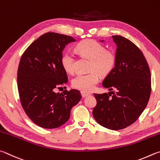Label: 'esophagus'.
Listing matches in <instances>:
<instances>
[{"label": "esophagus", "instance_id": "34e87169", "mask_svg": "<svg viewBox=\"0 0 160 160\" xmlns=\"http://www.w3.org/2000/svg\"><path fill=\"white\" fill-rule=\"evenodd\" d=\"M82 98H86V97H87V96H91V94L84 93V92H82Z\"/></svg>", "mask_w": 160, "mask_h": 160}]
</instances>
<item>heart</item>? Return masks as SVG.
Here are the masks:
<instances>
[{
  "instance_id": "heart-1",
  "label": "heart",
  "mask_w": 160,
  "mask_h": 160,
  "mask_svg": "<svg viewBox=\"0 0 160 160\" xmlns=\"http://www.w3.org/2000/svg\"><path fill=\"white\" fill-rule=\"evenodd\" d=\"M77 50L83 57L91 60L89 74H79L72 81V86L84 93L93 90L99 82V75L106 76L113 69L116 62L115 55L110 50H106L103 45L94 40H85L78 43ZM76 58L70 51L64 52L60 59L63 69L69 74L75 72Z\"/></svg>"
}]
</instances>
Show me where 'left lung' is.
Listing matches in <instances>:
<instances>
[{
    "instance_id": "obj_1",
    "label": "left lung",
    "mask_w": 160,
    "mask_h": 160,
    "mask_svg": "<svg viewBox=\"0 0 160 160\" xmlns=\"http://www.w3.org/2000/svg\"><path fill=\"white\" fill-rule=\"evenodd\" d=\"M112 38L117 45L116 62L102 86L117 92L94 93L97 105L93 115L99 124L117 131L133 124L146 108L151 74L146 59L135 44L121 36H112Z\"/></svg>"
}]
</instances>
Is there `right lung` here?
Returning <instances> with one entry per match:
<instances>
[{
    "label": "right lung",
    "mask_w": 160,
    "mask_h": 160,
    "mask_svg": "<svg viewBox=\"0 0 160 160\" xmlns=\"http://www.w3.org/2000/svg\"><path fill=\"white\" fill-rule=\"evenodd\" d=\"M74 41L70 36L46 33L27 48L19 62L18 88L22 106L30 119L42 128L63 125L82 98L76 89L55 91L68 82L60 59L67 45Z\"/></svg>",
    "instance_id": "obj_1"
}]
</instances>
